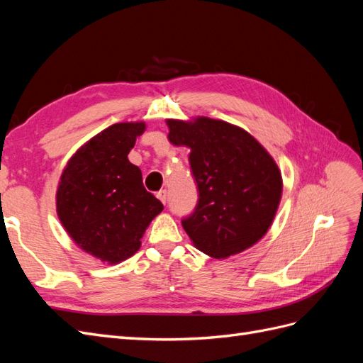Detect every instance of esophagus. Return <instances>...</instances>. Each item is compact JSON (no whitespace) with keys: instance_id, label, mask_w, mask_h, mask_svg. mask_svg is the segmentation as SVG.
I'll use <instances>...</instances> for the list:
<instances>
[{"instance_id":"1","label":"esophagus","mask_w":363,"mask_h":363,"mask_svg":"<svg viewBox=\"0 0 363 363\" xmlns=\"http://www.w3.org/2000/svg\"><path fill=\"white\" fill-rule=\"evenodd\" d=\"M157 199L164 204V203H167V200H168V192L164 191V189H163V191H159V192H157Z\"/></svg>"}]
</instances>
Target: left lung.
Returning <instances> with one entry per match:
<instances>
[{
  "instance_id": "1",
  "label": "left lung",
  "mask_w": 363,
  "mask_h": 363,
  "mask_svg": "<svg viewBox=\"0 0 363 363\" xmlns=\"http://www.w3.org/2000/svg\"><path fill=\"white\" fill-rule=\"evenodd\" d=\"M168 139L188 147L199 186L195 212L182 221L196 250L215 259L251 248L267 235L281 200L276 160L247 130L221 119H167Z\"/></svg>"
}]
</instances>
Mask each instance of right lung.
<instances>
[{"mask_svg":"<svg viewBox=\"0 0 363 363\" xmlns=\"http://www.w3.org/2000/svg\"><path fill=\"white\" fill-rule=\"evenodd\" d=\"M145 123H118L77 150L60 175L56 211L65 232L87 255L115 265L140 248L163 204L128 160Z\"/></svg>","mask_w":363,"mask_h":363,"instance_id":"1","label":"right lung"}]
</instances>
